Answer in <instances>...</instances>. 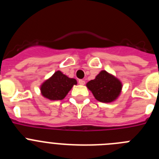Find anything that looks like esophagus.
<instances>
[{
	"mask_svg": "<svg viewBox=\"0 0 159 159\" xmlns=\"http://www.w3.org/2000/svg\"><path fill=\"white\" fill-rule=\"evenodd\" d=\"M79 84L80 85H84V84H85V81L83 80H79Z\"/></svg>",
	"mask_w": 159,
	"mask_h": 159,
	"instance_id": "1",
	"label": "esophagus"
}]
</instances>
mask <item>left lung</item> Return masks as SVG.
<instances>
[{
    "label": "left lung",
    "instance_id": "obj_1",
    "mask_svg": "<svg viewBox=\"0 0 159 159\" xmlns=\"http://www.w3.org/2000/svg\"><path fill=\"white\" fill-rule=\"evenodd\" d=\"M87 87L98 101L111 102L116 100L121 92L122 84L106 71H101L95 80L87 84Z\"/></svg>",
    "mask_w": 159,
    "mask_h": 159
}]
</instances>
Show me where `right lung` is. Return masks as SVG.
<instances>
[{
	"label": "right lung",
	"instance_id": "1",
	"mask_svg": "<svg viewBox=\"0 0 159 159\" xmlns=\"http://www.w3.org/2000/svg\"><path fill=\"white\" fill-rule=\"evenodd\" d=\"M76 84L75 79L69 78L60 71H57L43 83L40 91L43 96L50 100H61Z\"/></svg>",
	"mask_w": 159,
	"mask_h": 159
}]
</instances>
